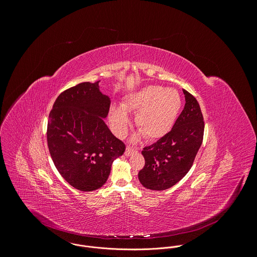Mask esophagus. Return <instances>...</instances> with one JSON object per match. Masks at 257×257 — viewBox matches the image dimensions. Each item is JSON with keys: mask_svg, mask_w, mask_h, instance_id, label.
Listing matches in <instances>:
<instances>
[{"mask_svg": "<svg viewBox=\"0 0 257 257\" xmlns=\"http://www.w3.org/2000/svg\"><path fill=\"white\" fill-rule=\"evenodd\" d=\"M136 152V149H134L133 147H127L126 149H125V152H124V154H125V156H131L133 153H135Z\"/></svg>", "mask_w": 257, "mask_h": 257, "instance_id": "obj_1", "label": "esophagus"}]
</instances>
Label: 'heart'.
Returning a JSON list of instances; mask_svg holds the SVG:
<instances>
[{
    "label": "heart",
    "instance_id": "obj_1",
    "mask_svg": "<svg viewBox=\"0 0 257 257\" xmlns=\"http://www.w3.org/2000/svg\"><path fill=\"white\" fill-rule=\"evenodd\" d=\"M181 105L182 99L177 90L159 85L148 86L126 96L122 106L113 105L110 122L114 134L122 138L131 122L127 111L136 112V124L141 133L150 140H157L171 131Z\"/></svg>",
    "mask_w": 257,
    "mask_h": 257
}]
</instances>
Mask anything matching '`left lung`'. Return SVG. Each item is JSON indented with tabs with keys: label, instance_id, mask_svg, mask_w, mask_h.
<instances>
[{
	"label": "left lung",
	"instance_id": "1",
	"mask_svg": "<svg viewBox=\"0 0 257 257\" xmlns=\"http://www.w3.org/2000/svg\"><path fill=\"white\" fill-rule=\"evenodd\" d=\"M183 92L185 107L172 130L142 151L146 163L139 180L147 189L163 191L177 184L190 171L202 145L204 118L200 105L191 93Z\"/></svg>",
	"mask_w": 257,
	"mask_h": 257
}]
</instances>
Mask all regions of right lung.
Masks as SVG:
<instances>
[{
  "label": "right lung",
  "mask_w": 257,
  "mask_h": 257,
  "mask_svg": "<svg viewBox=\"0 0 257 257\" xmlns=\"http://www.w3.org/2000/svg\"><path fill=\"white\" fill-rule=\"evenodd\" d=\"M99 81L82 82L59 94L49 113L47 143L53 163L64 180L77 190L102 187L112 162L125 151L103 118L110 98Z\"/></svg>",
  "instance_id": "1"
}]
</instances>
